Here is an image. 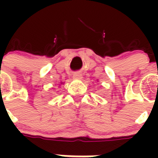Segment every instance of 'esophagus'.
Instances as JSON below:
<instances>
[{
    "label": "esophagus",
    "mask_w": 158,
    "mask_h": 158,
    "mask_svg": "<svg viewBox=\"0 0 158 158\" xmlns=\"http://www.w3.org/2000/svg\"><path fill=\"white\" fill-rule=\"evenodd\" d=\"M73 78H75V79H81L82 75L79 73H74V75H73Z\"/></svg>",
    "instance_id": "1"
}]
</instances>
